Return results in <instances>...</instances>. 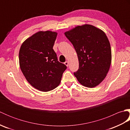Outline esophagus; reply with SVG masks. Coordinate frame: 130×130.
<instances>
[{
  "mask_svg": "<svg viewBox=\"0 0 130 130\" xmlns=\"http://www.w3.org/2000/svg\"><path fill=\"white\" fill-rule=\"evenodd\" d=\"M64 63H65V65L66 66H67V67H68V65H69V62L68 61H66L64 62Z\"/></svg>",
  "mask_w": 130,
  "mask_h": 130,
  "instance_id": "34e87169",
  "label": "esophagus"
}]
</instances>
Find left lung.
<instances>
[{"instance_id": "1", "label": "left lung", "mask_w": 130, "mask_h": 130, "mask_svg": "<svg viewBox=\"0 0 130 130\" xmlns=\"http://www.w3.org/2000/svg\"><path fill=\"white\" fill-rule=\"evenodd\" d=\"M79 60V69L74 75L82 85L93 88L106 78L111 63V45L101 29L90 25L77 26L66 32Z\"/></svg>"}]
</instances>
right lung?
I'll return each mask as SVG.
<instances>
[{
    "mask_svg": "<svg viewBox=\"0 0 130 130\" xmlns=\"http://www.w3.org/2000/svg\"><path fill=\"white\" fill-rule=\"evenodd\" d=\"M57 34L40 31L21 45L19 52L20 68L32 87L42 92L56 88L60 83L67 66L60 62L53 49Z\"/></svg>",
    "mask_w": 130,
    "mask_h": 130,
    "instance_id": "1",
    "label": "right lung"
}]
</instances>
